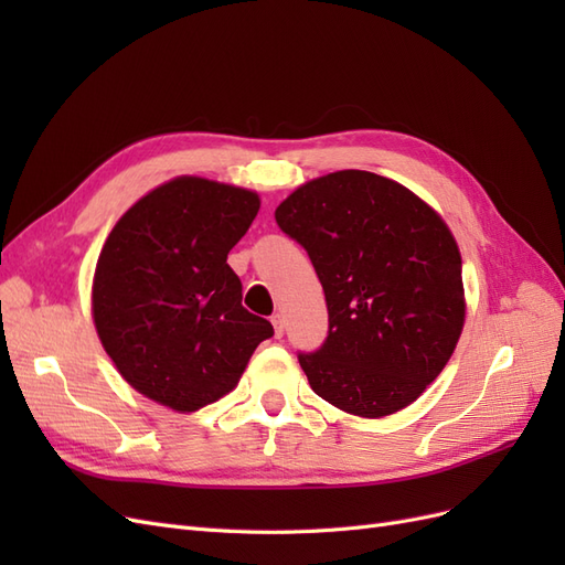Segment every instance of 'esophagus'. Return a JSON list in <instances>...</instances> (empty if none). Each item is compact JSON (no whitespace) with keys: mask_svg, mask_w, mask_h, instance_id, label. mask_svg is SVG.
Segmentation results:
<instances>
[{"mask_svg":"<svg viewBox=\"0 0 565 565\" xmlns=\"http://www.w3.org/2000/svg\"><path fill=\"white\" fill-rule=\"evenodd\" d=\"M270 322H273V330H276V337H282V332H285V318H282V313L273 316Z\"/></svg>","mask_w":565,"mask_h":565,"instance_id":"obj_1","label":"esophagus"}]
</instances>
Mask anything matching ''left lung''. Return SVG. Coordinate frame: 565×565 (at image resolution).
<instances>
[{
    "mask_svg": "<svg viewBox=\"0 0 565 565\" xmlns=\"http://www.w3.org/2000/svg\"><path fill=\"white\" fill-rule=\"evenodd\" d=\"M309 252L330 332L299 365L322 401L380 419L415 403L448 365L467 318L461 256L443 216L403 183L341 169L276 210Z\"/></svg>",
    "mask_w": 565,
    "mask_h": 565,
    "instance_id": "obj_1",
    "label": "left lung"
}]
</instances>
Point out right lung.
I'll use <instances>...</instances> for the list:
<instances>
[{
    "instance_id": "1",
    "label": "right lung",
    "mask_w": 565,
    "mask_h": 565,
    "mask_svg": "<svg viewBox=\"0 0 565 565\" xmlns=\"http://www.w3.org/2000/svg\"><path fill=\"white\" fill-rule=\"evenodd\" d=\"M259 207L247 188L177 177L136 200L106 237L92 282L96 334L146 398L195 413L231 393L273 337L226 264Z\"/></svg>"
}]
</instances>
